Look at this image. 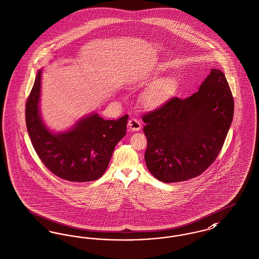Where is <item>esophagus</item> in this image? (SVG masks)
<instances>
[{
	"mask_svg": "<svg viewBox=\"0 0 259 259\" xmlns=\"http://www.w3.org/2000/svg\"><path fill=\"white\" fill-rule=\"evenodd\" d=\"M128 127L131 131H139L141 129V122L136 117H131L128 121Z\"/></svg>",
	"mask_w": 259,
	"mask_h": 259,
	"instance_id": "obj_1",
	"label": "esophagus"
}]
</instances>
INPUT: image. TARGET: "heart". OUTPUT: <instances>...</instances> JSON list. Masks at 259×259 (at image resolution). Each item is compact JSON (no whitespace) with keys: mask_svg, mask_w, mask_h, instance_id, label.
<instances>
[{"mask_svg":"<svg viewBox=\"0 0 259 259\" xmlns=\"http://www.w3.org/2000/svg\"><path fill=\"white\" fill-rule=\"evenodd\" d=\"M175 83L172 79H163L145 93L143 102L148 107H157L163 105L174 90Z\"/></svg>","mask_w":259,"mask_h":259,"instance_id":"1","label":"heart"}]
</instances>
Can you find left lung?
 Returning a JSON list of instances; mask_svg holds the SVG:
<instances>
[{
  "mask_svg": "<svg viewBox=\"0 0 259 259\" xmlns=\"http://www.w3.org/2000/svg\"><path fill=\"white\" fill-rule=\"evenodd\" d=\"M234 116L225 74L211 72L186 99L171 98L143 115L147 167L159 181L182 182L200 175L221 151Z\"/></svg>",
  "mask_w": 259,
  "mask_h": 259,
  "instance_id": "left-lung-1",
  "label": "left lung"
}]
</instances>
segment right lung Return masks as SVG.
Masks as SVG:
<instances>
[{"label":"right lung","mask_w":259,"mask_h":259,"mask_svg":"<svg viewBox=\"0 0 259 259\" xmlns=\"http://www.w3.org/2000/svg\"><path fill=\"white\" fill-rule=\"evenodd\" d=\"M41 71L26 102L25 120L31 143L41 161L52 173L70 182H90L106 172L116 144L126 135L128 114L105 120L92 114L71 130L53 134L39 114Z\"/></svg>","instance_id":"add662e5"}]
</instances>
